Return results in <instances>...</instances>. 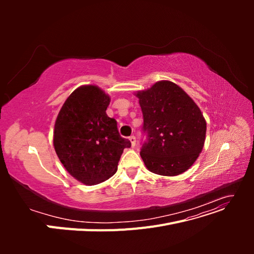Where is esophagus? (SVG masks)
I'll list each match as a JSON object with an SVG mask.
<instances>
[{
  "label": "esophagus",
  "instance_id": "obj_1",
  "mask_svg": "<svg viewBox=\"0 0 254 254\" xmlns=\"http://www.w3.org/2000/svg\"><path fill=\"white\" fill-rule=\"evenodd\" d=\"M129 140H130V143H131V146H132V147H134V146H135V143H136L135 136H134V135H131V136L129 137Z\"/></svg>",
  "mask_w": 254,
  "mask_h": 254
}]
</instances>
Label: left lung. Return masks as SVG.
Returning a JSON list of instances; mask_svg holds the SVG:
<instances>
[{
    "instance_id": "obj_1",
    "label": "left lung",
    "mask_w": 254,
    "mask_h": 254,
    "mask_svg": "<svg viewBox=\"0 0 254 254\" xmlns=\"http://www.w3.org/2000/svg\"><path fill=\"white\" fill-rule=\"evenodd\" d=\"M135 96L147 134L140 155L153 174L177 176L188 171L201 152L206 132L203 115L186 92L168 80L156 82Z\"/></svg>"
}]
</instances>
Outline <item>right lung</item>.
Masks as SVG:
<instances>
[{
	"mask_svg": "<svg viewBox=\"0 0 254 254\" xmlns=\"http://www.w3.org/2000/svg\"><path fill=\"white\" fill-rule=\"evenodd\" d=\"M109 104L110 96L97 86H81L66 98L55 122L53 143L60 162L86 186L108 180L124 148L131 146L107 115Z\"/></svg>",
	"mask_w": 254,
	"mask_h": 254,
	"instance_id": "1",
	"label": "right lung"
}]
</instances>
